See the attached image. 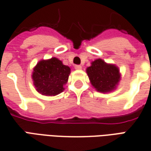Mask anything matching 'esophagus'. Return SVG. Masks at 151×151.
<instances>
[{"label": "esophagus", "mask_w": 151, "mask_h": 151, "mask_svg": "<svg viewBox=\"0 0 151 151\" xmlns=\"http://www.w3.org/2000/svg\"><path fill=\"white\" fill-rule=\"evenodd\" d=\"M75 68L77 70H79L82 68V66L79 65H75Z\"/></svg>", "instance_id": "obj_1"}]
</instances>
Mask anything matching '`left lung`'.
I'll use <instances>...</instances> for the list:
<instances>
[{
    "mask_svg": "<svg viewBox=\"0 0 151 151\" xmlns=\"http://www.w3.org/2000/svg\"><path fill=\"white\" fill-rule=\"evenodd\" d=\"M86 72L93 86L99 92L111 91L120 79L119 68L113 65H108L101 59L93 61Z\"/></svg>",
    "mask_w": 151,
    "mask_h": 151,
    "instance_id": "8db88e82",
    "label": "left lung"
}]
</instances>
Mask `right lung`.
Masks as SVG:
<instances>
[{"mask_svg": "<svg viewBox=\"0 0 151 151\" xmlns=\"http://www.w3.org/2000/svg\"><path fill=\"white\" fill-rule=\"evenodd\" d=\"M71 69L60 60L52 58L40 61L33 69L32 79L37 90L45 96H55L64 90Z\"/></svg>", "mask_w": 151, "mask_h": 151, "instance_id": "obj_1", "label": "right lung"}]
</instances>
